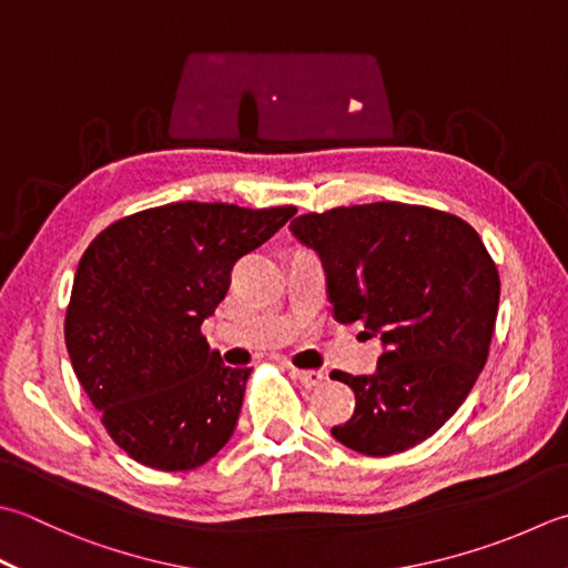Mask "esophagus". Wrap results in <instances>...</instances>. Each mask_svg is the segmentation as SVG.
<instances>
[{
	"instance_id": "esophagus-1",
	"label": "esophagus",
	"mask_w": 568,
	"mask_h": 568,
	"mask_svg": "<svg viewBox=\"0 0 568 568\" xmlns=\"http://www.w3.org/2000/svg\"><path fill=\"white\" fill-rule=\"evenodd\" d=\"M293 376L305 388H317V386L325 384V374L315 372V369H293Z\"/></svg>"
}]
</instances>
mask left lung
<instances>
[{
	"mask_svg": "<svg viewBox=\"0 0 568 568\" xmlns=\"http://www.w3.org/2000/svg\"><path fill=\"white\" fill-rule=\"evenodd\" d=\"M295 236L325 265L332 315L379 332L372 376L332 372L357 406L332 428L364 455L430 438L468 398L490 354L499 273L477 231L448 211L374 202L297 216Z\"/></svg>",
	"mask_w": 568,
	"mask_h": 568,
	"instance_id": "1",
	"label": "left lung"
}]
</instances>
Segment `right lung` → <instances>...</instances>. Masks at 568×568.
I'll use <instances>...</instances> for the list:
<instances>
[{"mask_svg":"<svg viewBox=\"0 0 568 568\" xmlns=\"http://www.w3.org/2000/svg\"><path fill=\"white\" fill-rule=\"evenodd\" d=\"M295 206L176 202L122 216L85 248L65 310V347L108 436L132 460L194 470L226 446L251 369L209 349L202 322L241 255Z\"/></svg>","mask_w":568,"mask_h":568,"instance_id":"1","label":"right lung"}]
</instances>
